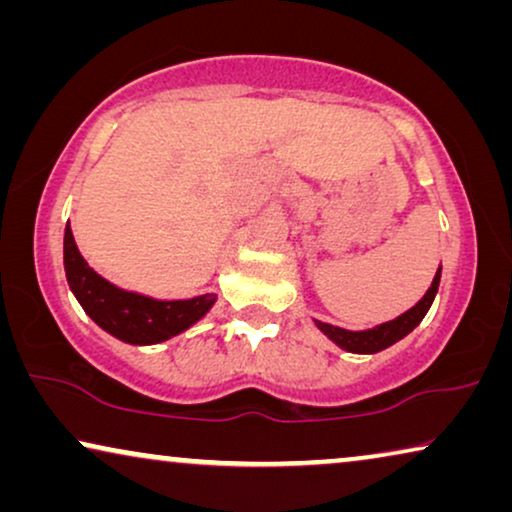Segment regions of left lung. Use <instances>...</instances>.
I'll return each instance as SVG.
<instances>
[{
  "mask_svg": "<svg viewBox=\"0 0 512 512\" xmlns=\"http://www.w3.org/2000/svg\"><path fill=\"white\" fill-rule=\"evenodd\" d=\"M438 284H440V268L436 272V277H433L429 291L424 293V298L419 300L415 307H410L408 312H403L401 317H396L394 321H387V324L368 328V331H345V328L324 324V321H314V324H317L319 331L328 335V338H331L335 345L347 349V352H354V354L382 352V349L391 347L394 342L405 338V335H408L412 328L419 326V321L426 317V312H429L433 298H436Z\"/></svg>",
  "mask_w": 512,
  "mask_h": 512,
  "instance_id": "1",
  "label": "left lung"
}]
</instances>
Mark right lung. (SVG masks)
Instances as JSON below:
<instances>
[{"instance_id": "obj_1", "label": "right lung", "mask_w": 512, "mask_h": 512, "mask_svg": "<svg viewBox=\"0 0 512 512\" xmlns=\"http://www.w3.org/2000/svg\"><path fill=\"white\" fill-rule=\"evenodd\" d=\"M65 272L69 289L88 317L130 345H156L170 340L205 317L216 300L214 293L191 300H153L118 289L83 261L69 226L65 228Z\"/></svg>"}]
</instances>
